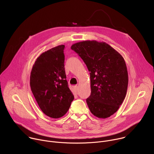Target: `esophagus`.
<instances>
[{
  "label": "esophagus",
  "mask_w": 154,
  "mask_h": 154,
  "mask_svg": "<svg viewBox=\"0 0 154 154\" xmlns=\"http://www.w3.org/2000/svg\"><path fill=\"white\" fill-rule=\"evenodd\" d=\"M74 89L75 92H77L78 89H79V87H78V86H77V85L74 86Z\"/></svg>",
  "instance_id": "34e87169"
}]
</instances>
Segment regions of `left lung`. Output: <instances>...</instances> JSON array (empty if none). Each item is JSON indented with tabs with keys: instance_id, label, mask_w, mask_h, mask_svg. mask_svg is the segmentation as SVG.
I'll use <instances>...</instances> for the list:
<instances>
[{
	"instance_id": "obj_1",
	"label": "left lung",
	"mask_w": 154,
	"mask_h": 154,
	"mask_svg": "<svg viewBox=\"0 0 154 154\" xmlns=\"http://www.w3.org/2000/svg\"><path fill=\"white\" fill-rule=\"evenodd\" d=\"M90 72L91 95L86 103L93 115L108 118L119 109L127 93L128 77L121 55L106 42H79L71 46Z\"/></svg>"
}]
</instances>
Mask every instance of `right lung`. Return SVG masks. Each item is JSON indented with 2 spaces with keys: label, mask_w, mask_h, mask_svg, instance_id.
Segmentation results:
<instances>
[{
  "label": "right lung",
  "mask_w": 154,
  "mask_h": 154,
  "mask_svg": "<svg viewBox=\"0 0 154 154\" xmlns=\"http://www.w3.org/2000/svg\"><path fill=\"white\" fill-rule=\"evenodd\" d=\"M64 45L43 52L30 74L32 93L42 112L52 118L67 113L74 97L68 87L64 69Z\"/></svg>",
  "instance_id": "1"
}]
</instances>
